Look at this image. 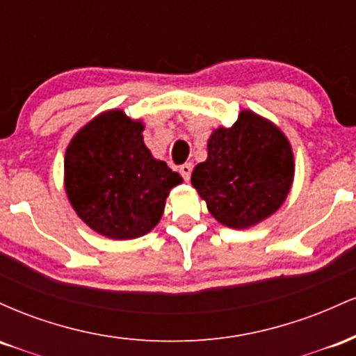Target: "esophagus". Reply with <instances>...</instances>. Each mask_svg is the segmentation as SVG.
Instances as JSON below:
<instances>
[{
	"instance_id": "obj_1",
	"label": "esophagus",
	"mask_w": 356,
	"mask_h": 356,
	"mask_svg": "<svg viewBox=\"0 0 356 356\" xmlns=\"http://www.w3.org/2000/svg\"><path fill=\"white\" fill-rule=\"evenodd\" d=\"M179 172H181V175L184 177V181H189L191 179V174H192V164H184L181 165V169H179Z\"/></svg>"
}]
</instances>
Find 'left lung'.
Segmentation results:
<instances>
[{
    "label": "left lung",
    "instance_id": "8db88e82",
    "mask_svg": "<svg viewBox=\"0 0 356 356\" xmlns=\"http://www.w3.org/2000/svg\"><path fill=\"white\" fill-rule=\"evenodd\" d=\"M295 179L289 140L268 118L241 110L231 127H218L207 140V159L191 182L218 222L246 229L283 206Z\"/></svg>",
    "mask_w": 356,
    "mask_h": 356
}]
</instances>
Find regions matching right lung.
<instances>
[{"instance_id": "1", "label": "right lung", "mask_w": 356, "mask_h": 356, "mask_svg": "<svg viewBox=\"0 0 356 356\" xmlns=\"http://www.w3.org/2000/svg\"><path fill=\"white\" fill-rule=\"evenodd\" d=\"M144 124L107 110L73 136L65 152V191L76 216L108 239H136L154 229L165 199L182 182L144 144Z\"/></svg>"}]
</instances>
